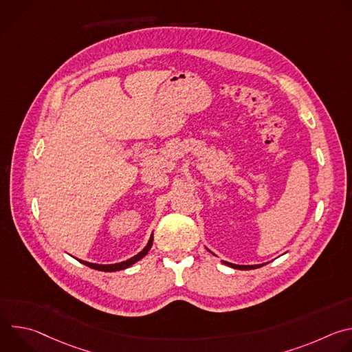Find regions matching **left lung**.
Here are the masks:
<instances>
[{
  "instance_id": "1",
  "label": "left lung",
  "mask_w": 352,
  "mask_h": 352,
  "mask_svg": "<svg viewBox=\"0 0 352 352\" xmlns=\"http://www.w3.org/2000/svg\"><path fill=\"white\" fill-rule=\"evenodd\" d=\"M209 250V249H208ZM212 252V250H210ZM213 254V252H212ZM214 255V254H213ZM224 265L230 266V267H234V269H238V270H252V269H256V267H261L262 265H235V263H230V262H226V261H221ZM265 265V263H263Z\"/></svg>"
}]
</instances>
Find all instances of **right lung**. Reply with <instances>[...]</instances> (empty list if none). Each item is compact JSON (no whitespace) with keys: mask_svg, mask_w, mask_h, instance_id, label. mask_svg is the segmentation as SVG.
I'll use <instances>...</instances> for the list:
<instances>
[{"mask_svg":"<svg viewBox=\"0 0 352 352\" xmlns=\"http://www.w3.org/2000/svg\"><path fill=\"white\" fill-rule=\"evenodd\" d=\"M152 245H153V232H152V235H150V238H148V241H147V243H146V246L140 250L139 254H136L135 256H132L131 259H128V261H124V262H120V263H113V265H98V263H90V262H85V261H80V259H78L80 263H83V265H86V266H89V267H91V269H94V270H100V272H118V270H124V269H128L129 266H132V265H135L138 261H140L143 256H146L147 255V252L150 250V248H152ZM76 259V258H75Z\"/></svg>","mask_w":352,"mask_h":352,"instance_id":"right-lung-1","label":"right lung"}]
</instances>
